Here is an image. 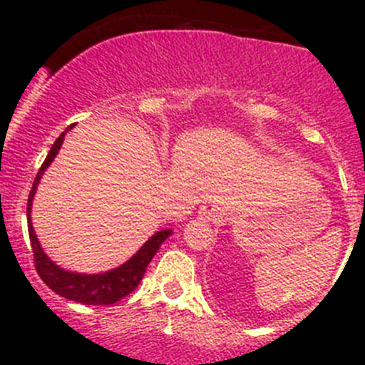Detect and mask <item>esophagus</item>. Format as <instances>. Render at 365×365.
<instances>
[{
  "mask_svg": "<svg viewBox=\"0 0 365 365\" xmlns=\"http://www.w3.org/2000/svg\"><path fill=\"white\" fill-rule=\"evenodd\" d=\"M217 217H219V212H217V208L213 205H203L200 208V219L203 220H215Z\"/></svg>",
  "mask_w": 365,
  "mask_h": 365,
  "instance_id": "1",
  "label": "esophagus"
}]
</instances>
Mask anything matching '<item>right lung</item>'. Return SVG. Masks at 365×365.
Returning <instances> with one entry per match:
<instances>
[{
    "mask_svg": "<svg viewBox=\"0 0 365 365\" xmlns=\"http://www.w3.org/2000/svg\"><path fill=\"white\" fill-rule=\"evenodd\" d=\"M73 125H70L67 130H70ZM67 130L61 132L60 138L54 141V145L51 146L49 155L43 160L42 168L36 173V178L33 182L31 192L28 197V233H29V242H31L33 249V259H35V268L38 272L40 279L53 289L54 293H58L60 297L68 298V300L79 302V304L86 305H111L116 304L118 300H121L123 297H127L128 293L134 292L138 288V284L141 282L143 275H145L146 267L150 264L152 257L155 256L162 242L165 238L171 237V230H162L157 231L127 263H123L121 267L114 268V270L104 272V274H73V272H67L63 268L58 267L56 263L47 257V254L42 251L38 244V238H36L35 230L31 226V203L33 196H35L36 185H38L40 178H42L43 171L49 168L51 162L54 160L56 153L60 152L61 143H63L65 134Z\"/></svg>",
    "mask_w": 365,
    "mask_h": 365,
    "instance_id": "1",
    "label": "right lung"
}]
</instances>
